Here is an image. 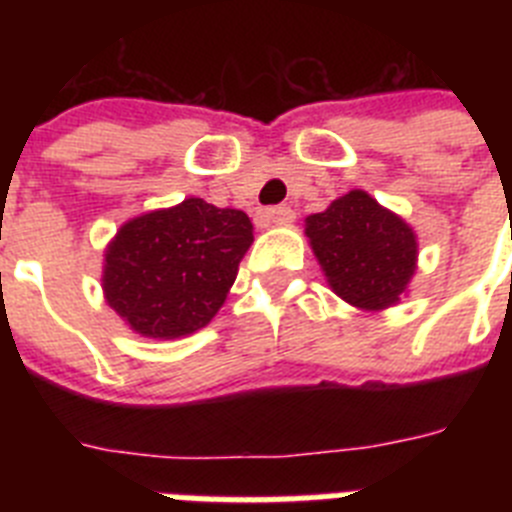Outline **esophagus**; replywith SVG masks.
I'll return each instance as SVG.
<instances>
[{
  "mask_svg": "<svg viewBox=\"0 0 512 512\" xmlns=\"http://www.w3.org/2000/svg\"><path fill=\"white\" fill-rule=\"evenodd\" d=\"M261 220H264L266 225H284V223H292L295 220V210L287 205H279V207H266L264 212H261Z\"/></svg>",
  "mask_w": 512,
  "mask_h": 512,
  "instance_id": "1",
  "label": "esophagus"
}]
</instances>
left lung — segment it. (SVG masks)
<instances>
[{"label": "left lung", "mask_w": 512, "mask_h": 512, "mask_svg": "<svg viewBox=\"0 0 512 512\" xmlns=\"http://www.w3.org/2000/svg\"><path fill=\"white\" fill-rule=\"evenodd\" d=\"M305 235L328 287L348 305L379 312L408 295L418 235L364 189H351L307 217Z\"/></svg>", "instance_id": "obj_1"}]
</instances>
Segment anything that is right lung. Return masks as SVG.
<instances>
[{"instance_id":"obj_1","label":"right lung","mask_w":512,"mask_h":512,"mask_svg":"<svg viewBox=\"0 0 512 512\" xmlns=\"http://www.w3.org/2000/svg\"><path fill=\"white\" fill-rule=\"evenodd\" d=\"M251 243L246 212L200 197L130 217L104 248V300L138 336H189L223 307Z\"/></svg>"}]
</instances>
